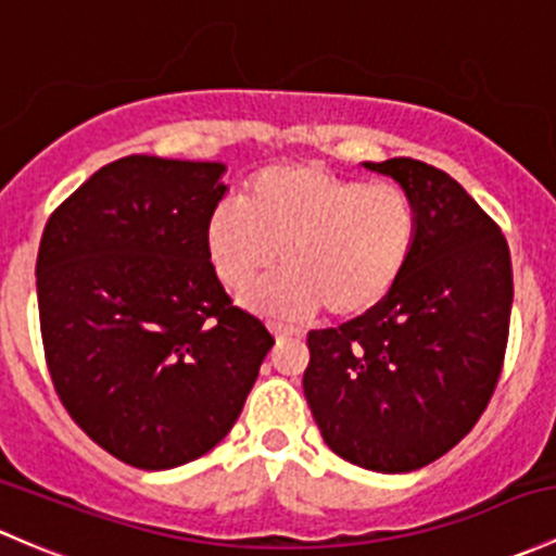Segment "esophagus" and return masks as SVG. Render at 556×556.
I'll list each match as a JSON object with an SVG mask.
<instances>
[{"label":"esophagus","instance_id":"1","mask_svg":"<svg viewBox=\"0 0 556 556\" xmlns=\"http://www.w3.org/2000/svg\"><path fill=\"white\" fill-rule=\"evenodd\" d=\"M268 330L274 332V338H277V341H288V338L298 336L295 327H288V325H268Z\"/></svg>","mask_w":556,"mask_h":556}]
</instances>
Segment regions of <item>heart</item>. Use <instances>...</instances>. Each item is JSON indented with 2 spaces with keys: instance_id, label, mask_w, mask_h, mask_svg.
Instances as JSON below:
<instances>
[{
  "instance_id": "heart-1",
  "label": "heart",
  "mask_w": 556,
  "mask_h": 556,
  "mask_svg": "<svg viewBox=\"0 0 556 556\" xmlns=\"http://www.w3.org/2000/svg\"><path fill=\"white\" fill-rule=\"evenodd\" d=\"M420 210L396 184H365L308 162L263 167L239 202L215 204L204 253L215 277L242 290L282 261L285 271L244 293V306L279 319L327 308L356 319L376 312L410 268Z\"/></svg>"
}]
</instances>
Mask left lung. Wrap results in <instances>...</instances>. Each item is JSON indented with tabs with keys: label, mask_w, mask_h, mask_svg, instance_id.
Segmentation results:
<instances>
[{
	"label": "left lung",
	"mask_w": 556,
	"mask_h": 556,
	"mask_svg": "<svg viewBox=\"0 0 556 556\" xmlns=\"http://www.w3.org/2000/svg\"><path fill=\"white\" fill-rule=\"evenodd\" d=\"M362 165L418 202V248L376 312L308 332L303 394L332 453L405 475L458 445L493 396L509 338L511 255L447 173L410 156Z\"/></svg>",
	"instance_id": "left-lung-1"
}]
</instances>
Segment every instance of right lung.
I'll use <instances>...</instances> for the list:
<instances>
[{
	"label": "right lung",
	"mask_w": 556,
	"mask_h": 556,
	"mask_svg": "<svg viewBox=\"0 0 556 556\" xmlns=\"http://www.w3.org/2000/svg\"><path fill=\"white\" fill-rule=\"evenodd\" d=\"M224 173V162L116 160L50 215L39 242L58 396L136 469H175L218 445L274 346L261 319L231 306L204 253Z\"/></svg>",
	"instance_id": "add662e5"
}]
</instances>
